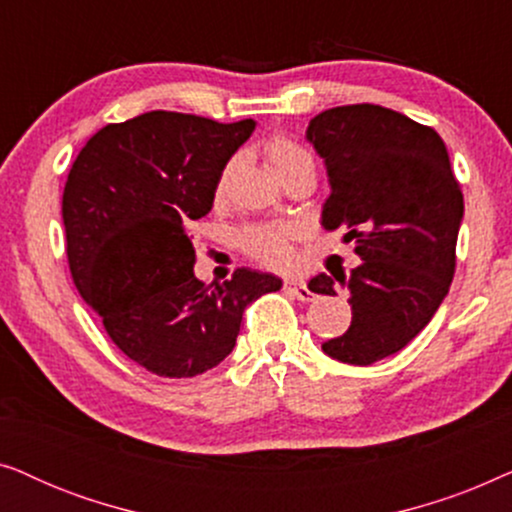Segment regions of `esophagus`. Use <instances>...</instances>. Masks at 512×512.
I'll list each match as a JSON object with an SVG mask.
<instances>
[{"instance_id":"34e87169","label":"esophagus","mask_w":512,"mask_h":512,"mask_svg":"<svg viewBox=\"0 0 512 512\" xmlns=\"http://www.w3.org/2000/svg\"><path fill=\"white\" fill-rule=\"evenodd\" d=\"M284 289H286V293H291L293 298L303 300V303H310L312 296H314V293L310 291V286H307L303 279H286Z\"/></svg>"}]
</instances>
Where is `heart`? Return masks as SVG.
Returning a JSON list of instances; mask_svg holds the SVG:
<instances>
[{
	"label": "heart",
	"mask_w": 512,
	"mask_h": 512,
	"mask_svg": "<svg viewBox=\"0 0 512 512\" xmlns=\"http://www.w3.org/2000/svg\"><path fill=\"white\" fill-rule=\"evenodd\" d=\"M265 158L272 167V172L282 174L291 170L293 165L305 163V160H312L310 153L300 149L296 142H291L289 137H272L268 146H265ZM226 188V174H221L219 186H216V193H221ZM291 230L284 226H251L242 230L240 244L242 249L247 251L251 258L261 261L270 268H286L293 261L291 251Z\"/></svg>",
	"instance_id": "1"
}]
</instances>
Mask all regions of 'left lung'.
<instances>
[{
  "label": "left lung",
  "instance_id": "8db88e82",
  "mask_svg": "<svg viewBox=\"0 0 512 512\" xmlns=\"http://www.w3.org/2000/svg\"><path fill=\"white\" fill-rule=\"evenodd\" d=\"M305 137L331 186L321 226L345 230L342 240L361 256L349 277L310 279V291L347 293L352 305V324L321 349L370 366L401 352L450 291L464 195L438 132L398 111L335 107L314 116Z\"/></svg>",
  "mask_w": 512,
  "mask_h": 512
}]
</instances>
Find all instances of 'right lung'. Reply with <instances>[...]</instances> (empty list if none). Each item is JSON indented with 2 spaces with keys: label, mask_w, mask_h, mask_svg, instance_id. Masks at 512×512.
<instances>
[{
  "label": "right lung",
  "mask_w": 512,
  "mask_h": 512,
  "mask_svg": "<svg viewBox=\"0 0 512 512\" xmlns=\"http://www.w3.org/2000/svg\"><path fill=\"white\" fill-rule=\"evenodd\" d=\"M256 121L149 111L104 125L62 193L81 298L116 347L160 377H195L233 352L242 314L282 279L251 268L223 284L193 275L188 226L209 214L223 167Z\"/></svg>",
  "instance_id": "1"
}]
</instances>
